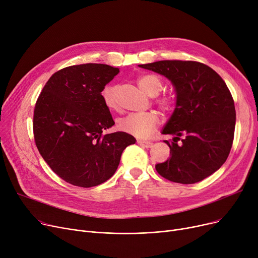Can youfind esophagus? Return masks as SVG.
Instances as JSON below:
<instances>
[{"instance_id":"34e87169","label":"esophagus","mask_w":258,"mask_h":258,"mask_svg":"<svg viewBox=\"0 0 258 258\" xmlns=\"http://www.w3.org/2000/svg\"><path fill=\"white\" fill-rule=\"evenodd\" d=\"M138 144L141 145L142 147H152L153 143L148 142V141H138Z\"/></svg>"}]
</instances>
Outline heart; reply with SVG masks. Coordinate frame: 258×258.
Segmentation results:
<instances>
[{"mask_svg":"<svg viewBox=\"0 0 258 258\" xmlns=\"http://www.w3.org/2000/svg\"><path fill=\"white\" fill-rule=\"evenodd\" d=\"M137 81L140 89L150 96H156L163 88V81L155 74L142 75ZM117 93L118 85L116 84L107 85L101 91V98L104 104L111 110L117 107ZM157 102L164 111L170 110L173 106V99L170 96H161L157 99ZM159 123V117L155 113H132L121 118L118 126L122 132H125L134 137L146 139L155 133Z\"/></svg>","mask_w":258,"mask_h":258,"instance_id":"b5f03b06","label":"heart"}]
</instances>
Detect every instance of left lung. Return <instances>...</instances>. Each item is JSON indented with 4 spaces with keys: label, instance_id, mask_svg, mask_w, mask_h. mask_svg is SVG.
I'll return each instance as SVG.
<instances>
[{
    "label": "left lung",
    "instance_id": "1",
    "mask_svg": "<svg viewBox=\"0 0 258 258\" xmlns=\"http://www.w3.org/2000/svg\"><path fill=\"white\" fill-rule=\"evenodd\" d=\"M139 67L167 77L177 94L174 111L162 131L174 136L164 141L170 157L156 170L181 184L206 179L225 163L234 138L235 106L225 81L199 61L160 60Z\"/></svg>",
    "mask_w": 258,
    "mask_h": 258
}]
</instances>
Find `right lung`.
<instances>
[{
	"instance_id": "add662e5",
	"label": "right lung",
	"mask_w": 258,
	"mask_h": 258,
	"mask_svg": "<svg viewBox=\"0 0 258 258\" xmlns=\"http://www.w3.org/2000/svg\"><path fill=\"white\" fill-rule=\"evenodd\" d=\"M119 73L103 63L63 68L46 83L35 103L34 140L46 163L63 181L97 186L115 173L132 135L102 132L115 124L101 91Z\"/></svg>"
}]
</instances>
